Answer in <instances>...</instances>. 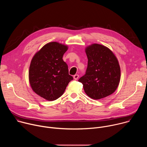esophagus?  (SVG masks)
Here are the masks:
<instances>
[{
  "label": "esophagus",
  "instance_id": "obj_1",
  "mask_svg": "<svg viewBox=\"0 0 147 147\" xmlns=\"http://www.w3.org/2000/svg\"><path fill=\"white\" fill-rule=\"evenodd\" d=\"M79 77V75L78 74H75L74 76H73V78L75 80H77Z\"/></svg>",
  "mask_w": 147,
  "mask_h": 147
}]
</instances>
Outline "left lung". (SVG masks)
Wrapping results in <instances>:
<instances>
[{"mask_svg": "<svg viewBox=\"0 0 147 147\" xmlns=\"http://www.w3.org/2000/svg\"><path fill=\"white\" fill-rule=\"evenodd\" d=\"M85 51L88 66L86 74L78 80L85 92L94 99L112 94L120 80V67L117 57L108 47L98 44L88 46Z\"/></svg>", "mask_w": 147, "mask_h": 147, "instance_id": "8db88e82", "label": "left lung"}]
</instances>
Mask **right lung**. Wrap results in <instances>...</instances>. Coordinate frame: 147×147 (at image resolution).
I'll return each mask as SVG.
<instances>
[{
  "label": "right lung",
  "instance_id": "1",
  "mask_svg": "<svg viewBox=\"0 0 147 147\" xmlns=\"http://www.w3.org/2000/svg\"><path fill=\"white\" fill-rule=\"evenodd\" d=\"M68 46L57 42L45 45L33 56L28 77L33 91L46 100L52 101L63 94L70 81L68 66L63 56Z\"/></svg>",
  "mask_w": 147,
  "mask_h": 147
}]
</instances>
